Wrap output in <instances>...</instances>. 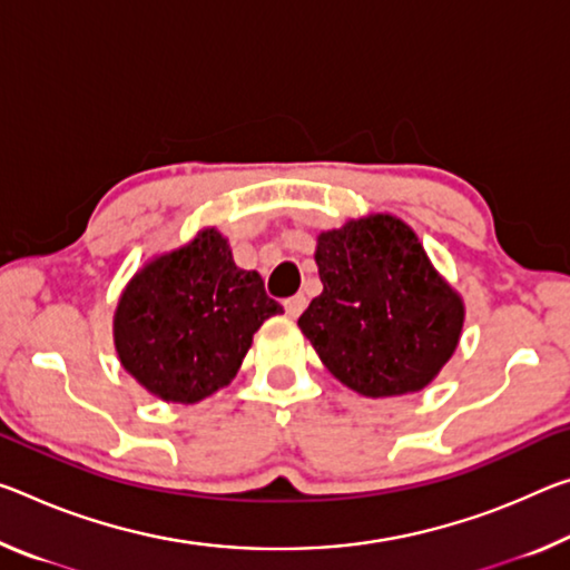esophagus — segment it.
<instances>
[{
  "label": "esophagus",
  "mask_w": 570,
  "mask_h": 570,
  "mask_svg": "<svg viewBox=\"0 0 570 570\" xmlns=\"http://www.w3.org/2000/svg\"><path fill=\"white\" fill-rule=\"evenodd\" d=\"M304 306H306V296H304V294L288 296V299L284 302V309H286V314H288V317H292V320L299 317V314L304 312Z\"/></svg>",
  "instance_id": "esophagus-1"
}]
</instances>
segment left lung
I'll return each instance as SVG.
<instances>
[{
    "mask_svg": "<svg viewBox=\"0 0 570 570\" xmlns=\"http://www.w3.org/2000/svg\"><path fill=\"white\" fill-rule=\"evenodd\" d=\"M322 294L299 330L324 367L367 399L419 393L462 340L464 299L409 223L370 213L317 236Z\"/></svg>",
    "mask_w": 570,
    "mask_h": 570,
    "instance_id": "obj_1",
    "label": "left lung"
}]
</instances>
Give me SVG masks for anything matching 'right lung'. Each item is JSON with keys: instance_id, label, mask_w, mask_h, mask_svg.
<instances>
[{"instance_id": "obj_1", "label": "right lung", "mask_w": 570, "mask_h": 570, "mask_svg": "<svg viewBox=\"0 0 570 570\" xmlns=\"http://www.w3.org/2000/svg\"><path fill=\"white\" fill-rule=\"evenodd\" d=\"M282 304L256 271L238 268L218 228L147 261L114 312L121 367L167 403H200L236 377L253 334Z\"/></svg>"}]
</instances>
